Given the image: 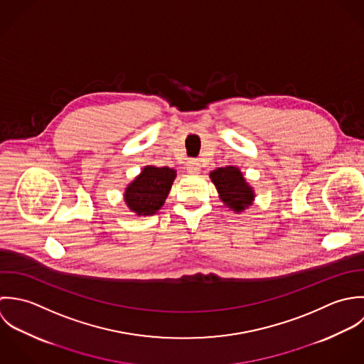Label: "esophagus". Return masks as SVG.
Segmentation results:
<instances>
[{
    "label": "esophagus",
    "instance_id": "obj_1",
    "mask_svg": "<svg viewBox=\"0 0 364 364\" xmlns=\"http://www.w3.org/2000/svg\"><path fill=\"white\" fill-rule=\"evenodd\" d=\"M201 168V163L198 159H190L188 163H187V170L190 173H198Z\"/></svg>",
    "mask_w": 364,
    "mask_h": 364
}]
</instances>
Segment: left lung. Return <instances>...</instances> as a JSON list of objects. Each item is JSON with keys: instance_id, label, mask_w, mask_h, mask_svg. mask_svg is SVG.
Instances as JSON below:
<instances>
[{"instance_id": "obj_1", "label": "left lung", "mask_w": 364, "mask_h": 364, "mask_svg": "<svg viewBox=\"0 0 364 364\" xmlns=\"http://www.w3.org/2000/svg\"><path fill=\"white\" fill-rule=\"evenodd\" d=\"M211 180L214 181L218 190L220 200L225 205L235 213H242L255 198L252 187L247 186L239 168L228 166L214 170L211 174Z\"/></svg>"}]
</instances>
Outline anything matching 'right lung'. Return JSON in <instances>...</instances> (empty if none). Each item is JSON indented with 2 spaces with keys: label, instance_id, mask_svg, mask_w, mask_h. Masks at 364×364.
I'll list each match as a JSON object with an SVG mask.
<instances>
[{
  "label": "right lung",
  "instance_id": "obj_1",
  "mask_svg": "<svg viewBox=\"0 0 364 364\" xmlns=\"http://www.w3.org/2000/svg\"><path fill=\"white\" fill-rule=\"evenodd\" d=\"M174 178V168L146 166L144 171L128 186L125 203L138 215L156 214L164 204Z\"/></svg>",
  "mask_w": 364,
  "mask_h": 364
}]
</instances>
